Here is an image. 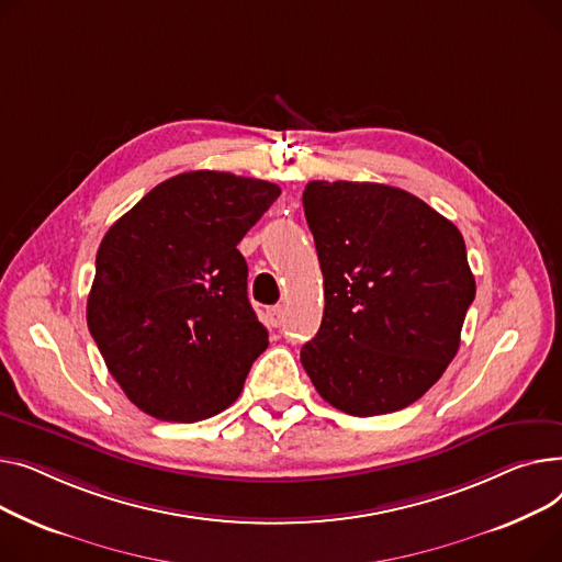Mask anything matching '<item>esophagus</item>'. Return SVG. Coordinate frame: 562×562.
Segmentation results:
<instances>
[{
    "label": "esophagus",
    "instance_id": "1",
    "mask_svg": "<svg viewBox=\"0 0 562 562\" xmlns=\"http://www.w3.org/2000/svg\"><path fill=\"white\" fill-rule=\"evenodd\" d=\"M283 319H285V308H283V306H272V308L268 311V322H270L272 326H281Z\"/></svg>",
    "mask_w": 562,
    "mask_h": 562
}]
</instances>
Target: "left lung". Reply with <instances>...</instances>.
<instances>
[{
	"label": "left lung",
	"mask_w": 562,
	"mask_h": 562,
	"mask_svg": "<svg viewBox=\"0 0 562 562\" xmlns=\"http://www.w3.org/2000/svg\"><path fill=\"white\" fill-rule=\"evenodd\" d=\"M302 202L324 277L306 374L324 402L356 417L411 406L453 360L474 302L463 236L383 183L311 181Z\"/></svg>",
	"instance_id": "1"
}]
</instances>
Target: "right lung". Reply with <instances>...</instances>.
<instances>
[{"instance_id": "right-lung-1", "label": "right lung", "mask_w": 562, "mask_h": 562, "mask_svg": "<svg viewBox=\"0 0 562 562\" xmlns=\"http://www.w3.org/2000/svg\"><path fill=\"white\" fill-rule=\"evenodd\" d=\"M281 188L196 170L158 183L99 245L88 328L131 404L200 422L234 404L268 349L238 243Z\"/></svg>"}]
</instances>
